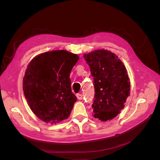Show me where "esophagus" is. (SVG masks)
<instances>
[{
    "label": "esophagus",
    "mask_w": 160,
    "mask_h": 160,
    "mask_svg": "<svg viewBox=\"0 0 160 160\" xmlns=\"http://www.w3.org/2000/svg\"><path fill=\"white\" fill-rule=\"evenodd\" d=\"M77 98L79 100H81V99H83V95L82 94L78 93V94H77Z\"/></svg>",
    "instance_id": "esophagus-1"
}]
</instances>
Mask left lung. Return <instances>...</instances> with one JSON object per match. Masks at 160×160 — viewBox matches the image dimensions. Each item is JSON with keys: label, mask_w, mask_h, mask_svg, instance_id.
I'll list each match as a JSON object with an SVG mask.
<instances>
[{"label": "left lung", "mask_w": 160, "mask_h": 160, "mask_svg": "<svg viewBox=\"0 0 160 160\" xmlns=\"http://www.w3.org/2000/svg\"><path fill=\"white\" fill-rule=\"evenodd\" d=\"M83 57L94 78V118L103 122L112 119L124 108L130 95L128 71L118 57L109 51L96 50Z\"/></svg>", "instance_id": "left-lung-1"}]
</instances>
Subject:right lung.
Instances as JSON below:
<instances>
[{"instance_id": "add662e5", "label": "right lung", "mask_w": 160, "mask_h": 160, "mask_svg": "<svg viewBox=\"0 0 160 160\" xmlns=\"http://www.w3.org/2000/svg\"><path fill=\"white\" fill-rule=\"evenodd\" d=\"M79 56L65 50L45 52L34 57L22 81L24 95L32 112L46 123L69 118L77 98L69 78Z\"/></svg>"}]
</instances>
